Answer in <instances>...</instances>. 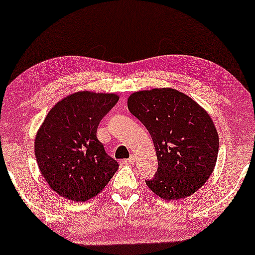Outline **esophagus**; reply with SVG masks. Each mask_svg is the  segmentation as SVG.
Returning <instances> with one entry per match:
<instances>
[{
  "label": "esophagus",
  "instance_id": "34e87169",
  "mask_svg": "<svg viewBox=\"0 0 255 255\" xmlns=\"http://www.w3.org/2000/svg\"><path fill=\"white\" fill-rule=\"evenodd\" d=\"M122 162L125 165H131V164H133V162H134V157L131 156L130 158H128V159H124Z\"/></svg>",
  "mask_w": 255,
  "mask_h": 255
}]
</instances>
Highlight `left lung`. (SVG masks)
<instances>
[{
	"label": "left lung",
	"instance_id": "left-lung-1",
	"mask_svg": "<svg viewBox=\"0 0 255 255\" xmlns=\"http://www.w3.org/2000/svg\"><path fill=\"white\" fill-rule=\"evenodd\" d=\"M132 115L149 131L158 169L145 184L161 199L190 197L214 172L219 137L210 115L189 96L172 88L133 93Z\"/></svg>",
	"mask_w": 255,
	"mask_h": 255
}]
</instances>
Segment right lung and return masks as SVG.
Masks as SVG:
<instances>
[{"mask_svg": "<svg viewBox=\"0 0 255 255\" xmlns=\"http://www.w3.org/2000/svg\"><path fill=\"white\" fill-rule=\"evenodd\" d=\"M115 94L79 91L60 100L35 137L40 173L58 195L83 202L103 191L119 168L97 139L99 122L116 105Z\"/></svg>", "mask_w": 255, "mask_h": 255, "instance_id": "obj_1", "label": "right lung"}]
</instances>
